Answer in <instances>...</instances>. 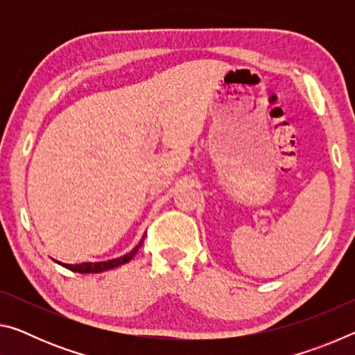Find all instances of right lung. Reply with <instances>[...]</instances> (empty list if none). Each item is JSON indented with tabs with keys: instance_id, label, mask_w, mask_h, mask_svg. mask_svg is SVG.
Returning a JSON list of instances; mask_svg holds the SVG:
<instances>
[{
	"instance_id": "right-lung-1",
	"label": "right lung",
	"mask_w": 355,
	"mask_h": 355,
	"mask_svg": "<svg viewBox=\"0 0 355 355\" xmlns=\"http://www.w3.org/2000/svg\"><path fill=\"white\" fill-rule=\"evenodd\" d=\"M144 243V238L141 239V243L136 245V248L128 252V254H125L123 257H119V258H114V260H107V261H98V263H81V264H65V263H59L62 264L64 268L70 269V271L73 272H80V274H94V272H103V271H107V269H114L117 266H122V264L128 263L131 258H133L136 255V252L139 250V248Z\"/></svg>"
}]
</instances>
